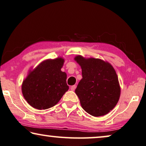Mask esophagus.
Segmentation results:
<instances>
[{
	"label": "esophagus",
	"instance_id": "obj_1",
	"mask_svg": "<svg viewBox=\"0 0 146 146\" xmlns=\"http://www.w3.org/2000/svg\"><path fill=\"white\" fill-rule=\"evenodd\" d=\"M76 85L72 86L71 87H70V90H71L72 91H74V90H75V89H76Z\"/></svg>",
	"mask_w": 146,
	"mask_h": 146
}]
</instances>
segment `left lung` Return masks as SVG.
I'll use <instances>...</instances> for the list:
<instances>
[{
  "mask_svg": "<svg viewBox=\"0 0 146 146\" xmlns=\"http://www.w3.org/2000/svg\"><path fill=\"white\" fill-rule=\"evenodd\" d=\"M75 60L82 68V79L75 93L82 108L94 117L109 113L117 104L120 94L115 69L100 59L78 56Z\"/></svg>",
  "mask_w": 146,
  "mask_h": 146,
  "instance_id": "1",
  "label": "left lung"
}]
</instances>
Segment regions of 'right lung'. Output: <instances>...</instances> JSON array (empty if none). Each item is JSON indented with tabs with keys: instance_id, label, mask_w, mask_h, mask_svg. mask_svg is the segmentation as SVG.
I'll use <instances>...</instances> for the list:
<instances>
[{
	"instance_id": "add662e5",
	"label": "right lung",
	"mask_w": 146,
	"mask_h": 146,
	"mask_svg": "<svg viewBox=\"0 0 146 146\" xmlns=\"http://www.w3.org/2000/svg\"><path fill=\"white\" fill-rule=\"evenodd\" d=\"M63 62L61 58L43 61L23 82V96L33 108L45 110L54 106L68 90L66 74L60 70Z\"/></svg>"
}]
</instances>
